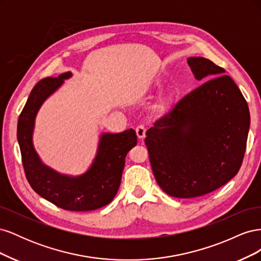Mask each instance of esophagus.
Returning a JSON list of instances; mask_svg holds the SVG:
<instances>
[{"label": "esophagus", "mask_w": 261, "mask_h": 261, "mask_svg": "<svg viewBox=\"0 0 261 261\" xmlns=\"http://www.w3.org/2000/svg\"><path fill=\"white\" fill-rule=\"evenodd\" d=\"M136 134H137V136H138L139 139H143L146 136L145 126H143V125L137 126V127H136Z\"/></svg>", "instance_id": "1"}]
</instances>
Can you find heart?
<instances>
[{"instance_id":"obj_1","label":"heart","mask_w":261,"mask_h":261,"mask_svg":"<svg viewBox=\"0 0 261 261\" xmlns=\"http://www.w3.org/2000/svg\"><path fill=\"white\" fill-rule=\"evenodd\" d=\"M173 97H174V96H173V94H170V96L165 97V98L161 99L159 102H158L156 106H155L156 111H159V112L168 111L170 106H171V102L173 100Z\"/></svg>"}]
</instances>
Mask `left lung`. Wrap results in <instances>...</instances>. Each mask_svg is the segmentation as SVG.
Masks as SVG:
<instances>
[{"instance_id":"left-lung-1","label":"left lung","mask_w":261,"mask_h":261,"mask_svg":"<svg viewBox=\"0 0 261 261\" xmlns=\"http://www.w3.org/2000/svg\"><path fill=\"white\" fill-rule=\"evenodd\" d=\"M187 63L196 80L208 81L159 118L145 139L156 183L176 198L209 194L238 174L250 124L247 102L224 68L204 58Z\"/></svg>"}]
</instances>
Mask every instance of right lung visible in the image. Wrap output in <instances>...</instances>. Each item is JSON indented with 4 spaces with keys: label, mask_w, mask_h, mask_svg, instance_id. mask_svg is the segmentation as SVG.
<instances>
[{
    "label": "right lung",
    "mask_w": 261,
    "mask_h": 261,
    "mask_svg": "<svg viewBox=\"0 0 261 261\" xmlns=\"http://www.w3.org/2000/svg\"><path fill=\"white\" fill-rule=\"evenodd\" d=\"M72 76L66 72L59 77H46L31 90L18 118L17 139L22 167L34 191L64 210L91 211L113 200L120 188L125 156L137 145L136 132L103 134L90 169L81 176L62 175L44 165L33 145L35 118L44 100Z\"/></svg>",
    "instance_id": "right-lung-1"
}]
</instances>
